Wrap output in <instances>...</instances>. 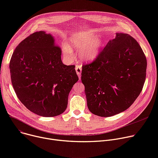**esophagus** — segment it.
I'll return each mask as SVG.
<instances>
[{
  "label": "esophagus",
  "mask_w": 158,
  "mask_h": 158,
  "mask_svg": "<svg viewBox=\"0 0 158 158\" xmlns=\"http://www.w3.org/2000/svg\"><path fill=\"white\" fill-rule=\"evenodd\" d=\"M76 73H77V74L79 78L81 79V71H82L81 66H80V65H76Z\"/></svg>",
  "instance_id": "34e87169"
}]
</instances>
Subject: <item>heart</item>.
<instances>
[{
    "label": "heart",
    "mask_w": 158,
    "mask_h": 158,
    "mask_svg": "<svg viewBox=\"0 0 158 158\" xmlns=\"http://www.w3.org/2000/svg\"><path fill=\"white\" fill-rule=\"evenodd\" d=\"M91 32L79 33L69 37L62 47L65 58L70 59L73 55V49L79 50L80 59L85 62H92L99 56L102 48V41Z\"/></svg>",
    "instance_id": "obj_1"
}]
</instances>
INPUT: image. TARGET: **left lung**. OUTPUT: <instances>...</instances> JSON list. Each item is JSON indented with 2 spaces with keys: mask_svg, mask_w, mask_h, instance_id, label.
Wrapping results in <instances>:
<instances>
[{
  "mask_svg": "<svg viewBox=\"0 0 158 158\" xmlns=\"http://www.w3.org/2000/svg\"><path fill=\"white\" fill-rule=\"evenodd\" d=\"M146 67L137 41L128 34L117 33L93 63L82 66L81 81L89 110L104 117L126 110L142 91Z\"/></svg>",
  "mask_w": 158,
  "mask_h": 158,
  "instance_id": "1",
  "label": "left lung"
}]
</instances>
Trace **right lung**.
Here are the masks:
<instances>
[{
	"mask_svg": "<svg viewBox=\"0 0 158 158\" xmlns=\"http://www.w3.org/2000/svg\"><path fill=\"white\" fill-rule=\"evenodd\" d=\"M51 34L40 31L23 40L9 64L12 86L20 102L38 115L51 117L67 108L79 78L74 65H64Z\"/></svg>",
	"mask_w": 158,
	"mask_h": 158,
	"instance_id": "1",
	"label": "right lung"
}]
</instances>
